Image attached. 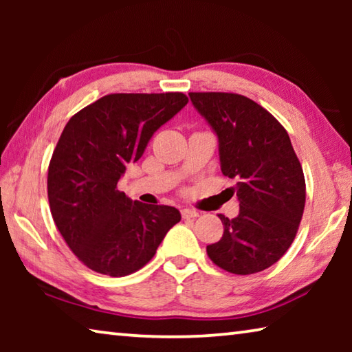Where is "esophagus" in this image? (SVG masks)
<instances>
[{
    "mask_svg": "<svg viewBox=\"0 0 352 352\" xmlns=\"http://www.w3.org/2000/svg\"><path fill=\"white\" fill-rule=\"evenodd\" d=\"M182 217L183 219H195V217H199V212L195 210H189V208H184V210H182Z\"/></svg>",
    "mask_w": 352,
    "mask_h": 352,
    "instance_id": "1",
    "label": "esophagus"
}]
</instances>
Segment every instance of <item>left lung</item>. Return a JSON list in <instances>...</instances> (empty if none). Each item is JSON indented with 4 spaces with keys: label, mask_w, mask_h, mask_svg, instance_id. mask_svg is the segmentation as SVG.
Masks as SVG:
<instances>
[{
    "label": "left lung",
    "mask_w": 352,
    "mask_h": 352,
    "mask_svg": "<svg viewBox=\"0 0 352 352\" xmlns=\"http://www.w3.org/2000/svg\"><path fill=\"white\" fill-rule=\"evenodd\" d=\"M219 138L222 174L236 180L239 216L219 214L223 236L206 247L225 272L252 275L275 264L294 242L306 182L289 133L264 107L236 93H189Z\"/></svg>",
    "instance_id": "obj_1"
}]
</instances>
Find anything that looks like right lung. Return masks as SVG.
I'll return each instance as SVG.
<instances>
[{
	"label": "right lung",
	"instance_id": "obj_1",
	"mask_svg": "<svg viewBox=\"0 0 352 352\" xmlns=\"http://www.w3.org/2000/svg\"><path fill=\"white\" fill-rule=\"evenodd\" d=\"M186 104L183 93L107 94L65 126L47 168V199L57 230L88 269L113 278L135 273L180 222L174 206L132 201L118 182Z\"/></svg>",
	"mask_w": 352,
	"mask_h": 352
}]
</instances>
